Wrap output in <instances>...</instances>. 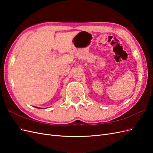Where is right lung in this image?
Segmentation results:
<instances>
[{"label":"right lung","mask_w":153,"mask_h":153,"mask_svg":"<svg viewBox=\"0 0 153 153\" xmlns=\"http://www.w3.org/2000/svg\"><path fill=\"white\" fill-rule=\"evenodd\" d=\"M36 108H37V107H36Z\"/></svg>","instance_id":"right-lung-1"}]
</instances>
